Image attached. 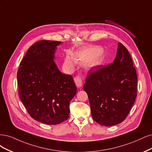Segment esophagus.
Instances as JSON below:
<instances>
[{"instance_id":"obj_1","label":"esophagus","mask_w":152,"mask_h":152,"mask_svg":"<svg viewBox=\"0 0 152 152\" xmlns=\"http://www.w3.org/2000/svg\"><path fill=\"white\" fill-rule=\"evenodd\" d=\"M74 80L75 82V84L77 88H81L82 86V79L80 76H76L74 78Z\"/></svg>"}]
</instances>
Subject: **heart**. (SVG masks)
Masks as SVG:
<instances>
[{
  "instance_id": "heart-1",
  "label": "heart",
  "mask_w": 152,
  "mask_h": 152,
  "mask_svg": "<svg viewBox=\"0 0 152 152\" xmlns=\"http://www.w3.org/2000/svg\"><path fill=\"white\" fill-rule=\"evenodd\" d=\"M104 55V51L100 47L90 46L76 53L74 56V60L71 57L67 56L65 58V64L72 69L74 67L75 62L81 66L85 65L88 69H92L100 64Z\"/></svg>"
}]
</instances>
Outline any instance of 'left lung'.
<instances>
[{
    "label": "left lung",
    "instance_id": "1",
    "mask_svg": "<svg viewBox=\"0 0 152 152\" xmlns=\"http://www.w3.org/2000/svg\"><path fill=\"white\" fill-rule=\"evenodd\" d=\"M83 89L97 123L112 126L125 120L136 100L137 75L129 53L121 43L113 62L89 72Z\"/></svg>",
    "mask_w": 152,
    "mask_h": 152
}]
</instances>
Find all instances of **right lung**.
I'll return each instance as SVG.
<instances>
[{
	"label": "right lung",
	"instance_id": "right-lung-1",
	"mask_svg": "<svg viewBox=\"0 0 152 152\" xmlns=\"http://www.w3.org/2000/svg\"><path fill=\"white\" fill-rule=\"evenodd\" d=\"M61 42L41 40L28 48L18 71L19 98L33 119L55 125L69 118V102L77 88L71 75L61 72L55 53Z\"/></svg>",
	"mask_w": 152,
	"mask_h": 152
}]
</instances>
